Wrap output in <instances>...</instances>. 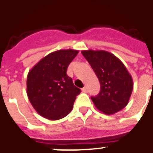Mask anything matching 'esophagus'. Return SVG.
<instances>
[{"label": "esophagus", "instance_id": "34e87169", "mask_svg": "<svg viewBox=\"0 0 153 153\" xmlns=\"http://www.w3.org/2000/svg\"><path fill=\"white\" fill-rule=\"evenodd\" d=\"M82 91L83 92H88V88H87V86H85L84 88H82Z\"/></svg>", "mask_w": 153, "mask_h": 153}]
</instances>
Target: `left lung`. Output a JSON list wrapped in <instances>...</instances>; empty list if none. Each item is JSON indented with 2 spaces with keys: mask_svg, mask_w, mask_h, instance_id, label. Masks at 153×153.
Here are the masks:
<instances>
[{
  "mask_svg": "<svg viewBox=\"0 0 153 153\" xmlns=\"http://www.w3.org/2000/svg\"><path fill=\"white\" fill-rule=\"evenodd\" d=\"M83 56L96 74L100 91L91 96L95 106L106 114L123 109L128 104L133 82L127 69L115 56L104 51H84Z\"/></svg>",
  "mask_w": 153,
  "mask_h": 153,
  "instance_id": "1",
  "label": "left lung"
}]
</instances>
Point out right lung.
I'll return each instance as SVG.
<instances>
[{"mask_svg": "<svg viewBox=\"0 0 153 153\" xmlns=\"http://www.w3.org/2000/svg\"><path fill=\"white\" fill-rule=\"evenodd\" d=\"M78 51L60 50L48 54L27 76V96L42 117L59 120L67 116L81 90L74 85L67 69Z\"/></svg>", "mask_w": 153, "mask_h": 153, "instance_id": "1", "label": "right lung"}]
</instances>
